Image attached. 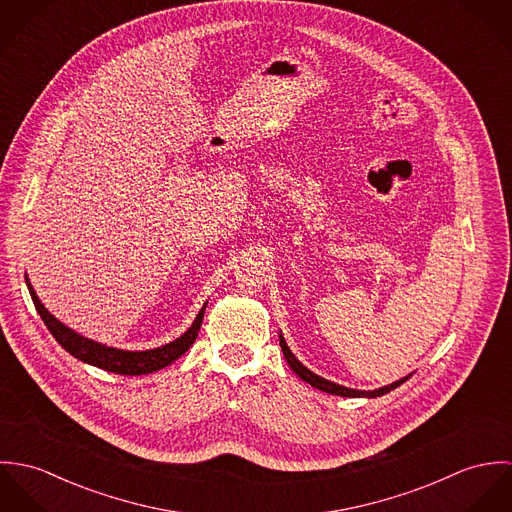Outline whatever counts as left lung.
I'll list each match as a JSON object with an SVG mask.
<instances>
[{
	"label": "left lung",
	"instance_id": "left-lung-1",
	"mask_svg": "<svg viewBox=\"0 0 512 512\" xmlns=\"http://www.w3.org/2000/svg\"><path fill=\"white\" fill-rule=\"evenodd\" d=\"M280 347H282V351H284V357H286L288 365L292 366L293 372H295L301 380H305L307 384H311V386L317 388V390H323V392L335 394V396H345V398H376V396H384V394H388L390 390H394V388H398L400 384H404V382L412 376V374H408V376H404V378H400V380H396V382H392V384H388V386L376 388V390H355V388H347V386L335 384V382H331V380H325L323 376H319V374L311 372L307 366L301 365V363L295 359V355H293L292 351H290V347H288V343H286V339H284L282 333H280Z\"/></svg>",
	"mask_w": 512,
	"mask_h": 512
}]
</instances>
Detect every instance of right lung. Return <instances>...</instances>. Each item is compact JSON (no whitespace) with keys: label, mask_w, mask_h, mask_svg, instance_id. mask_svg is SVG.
<instances>
[{"label":"right lung","mask_w":512,"mask_h":512,"mask_svg":"<svg viewBox=\"0 0 512 512\" xmlns=\"http://www.w3.org/2000/svg\"><path fill=\"white\" fill-rule=\"evenodd\" d=\"M27 288L31 293V299L35 303L37 313L41 315V319L45 321L47 329L51 331V335L59 341V345L69 351L74 359L88 363V365L104 368L108 372H116V374H126V376H140V374H149L155 372L159 368H165L171 365L173 361H177L181 355H185L189 351V347L195 343L201 323H203V315H205V307L199 311V315L195 317L193 325L175 341L157 347V349H149V351H122V349H114V347H106L100 345L92 339H86L82 335H78L73 329H69L65 323H61L55 315H51L47 311V307L41 303V299L37 297V293L33 290V286L29 284V278L25 276Z\"/></svg>","instance_id":"1"}]
</instances>
